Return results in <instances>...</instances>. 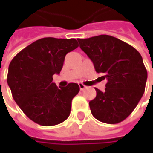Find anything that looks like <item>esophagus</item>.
I'll use <instances>...</instances> for the list:
<instances>
[{
    "label": "esophagus",
    "mask_w": 153,
    "mask_h": 153,
    "mask_svg": "<svg viewBox=\"0 0 153 153\" xmlns=\"http://www.w3.org/2000/svg\"><path fill=\"white\" fill-rule=\"evenodd\" d=\"M78 85H79V88L81 90H83V89L87 88V86H85L84 84H82V83H79Z\"/></svg>",
    "instance_id": "1"
}]
</instances>
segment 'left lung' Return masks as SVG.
<instances>
[{
    "mask_svg": "<svg viewBox=\"0 0 153 153\" xmlns=\"http://www.w3.org/2000/svg\"><path fill=\"white\" fill-rule=\"evenodd\" d=\"M81 49L107 80L102 92L95 88L96 97L89 102L97 120L118 123L131 114L145 92L147 71L142 57L132 46L108 35L78 39Z\"/></svg>",
    "mask_w": 153,
    "mask_h": 153,
    "instance_id": "8db88e82",
    "label": "left lung"
}]
</instances>
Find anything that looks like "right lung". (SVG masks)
Wrapping results in <instances>:
<instances>
[{
    "label": "right lung",
    "instance_id": "right-lung-1",
    "mask_svg": "<svg viewBox=\"0 0 153 153\" xmlns=\"http://www.w3.org/2000/svg\"><path fill=\"white\" fill-rule=\"evenodd\" d=\"M78 47L76 39L45 37L21 50L8 67L7 84L15 102L33 122L53 126L66 120L77 83L58 88L53 76L59 74L65 57Z\"/></svg>",
    "mask_w": 153,
    "mask_h": 153
}]
</instances>
